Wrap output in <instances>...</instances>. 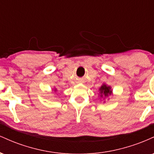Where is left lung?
Here are the masks:
<instances>
[{
  "mask_svg": "<svg viewBox=\"0 0 154 154\" xmlns=\"http://www.w3.org/2000/svg\"><path fill=\"white\" fill-rule=\"evenodd\" d=\"M98 95L100 97V99L104 100L103 103H105V99L109 95H113V90L111 89V86L108 85L106 83H103L101 86H100L99 89H98Z\"/></svg>",
  "mask_w": 154,
  "mask_h": 154,
  "instance_id": "1",
  "label": "left lung"
}]
</instances>
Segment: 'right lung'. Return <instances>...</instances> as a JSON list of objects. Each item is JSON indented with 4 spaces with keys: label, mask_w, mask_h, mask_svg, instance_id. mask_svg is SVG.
I'll return each mask as SVG.
<instances>
[{
    "label": "right lung",
    "mask_w": 154,
    "mask_h": 154,
    "mask_svg": "<svg viewBox=\"0 0 154 154\" xmlns=\"http://www.w3.org/2000/svg\"><path fill=\"white\" fill-rule=\"evenodd\" d=\"M52 91L56 92V91H57V89H56V88H54V89H53V90H52Z\"/></svg>",
    "instance_id": "1"
}]
</instances>
